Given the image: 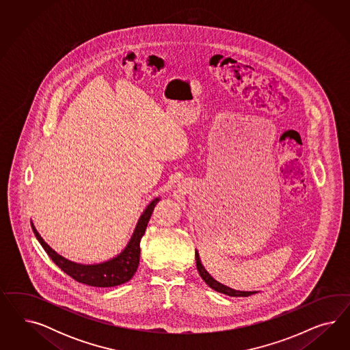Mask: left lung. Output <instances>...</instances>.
Returning <instances> with one entry per match:
<instances>
[{"instance_id":"8db88e82","label":"left lung","mask_w":350,"mask_h":350,"mask_svg":"<svg viewBox=\"0 0 350 350\" xmlns=\"http://www.w3.org/2000/svg\"><path fill=\"white\" fill-rule=\"evenodd\" d=\"M195 259H196V267H198L199 275H202V278L205 281V284H206L208 286L212 287L213 290H215V291H218V293H222V294H226V295H230V297H250V295L255 294V291H237V290H233V288H230V287L224 286L222 284H219L218 281H215L212 275H209V273L205 271V268L202 267V262H200V258H199L198 252H196V254H195Z\"/></svg>"}]
</instances>
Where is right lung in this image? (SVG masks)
<instances>
[{
	"label": "right lung",
	"mask_w": 350,
	"mask_h": 350,
	"mask_svg": "<svg viewBox=\"0 0 350 350\" xmlns=\"http://www.w3.org/2000/svg\"><path fill=\"white\" fill-rule=\"evenodd\" d=\"M158 202L159 199H155L154 202H150L145 212L142 213L127 247L118 255L117 258L110 259L101 265H77L75 262L65 259L62 255L55 253L53 249L43 241L42 237L40 236V233L37 232L33 224L32 230L40 244L42 245L44 252L53 259V263L57 265L64 273L70 275L77 282L94 287L118 286L129 281L137 271V267L139 265V250H141L139 243L148 227L151 213Z\"/></svg>",
	"instance_id": "right-lung-1"
}]
</instances>
